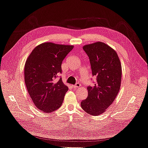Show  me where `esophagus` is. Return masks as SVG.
Returning <instances> with one entry per match:
<instances>
[{
	"label": "esophagus",
	"mask_w": 148,
	"mask_h": 148,
	"mask_svg": "<svg viewBox=\"0 0 148 148\" xmlns=\"http://www.w3.org/2000/svg\"><path fill=\"white\" fill-rule=\"evenodd\" d=\"M80 86H81V84H80L79 83H77L76 84L73 85V88L74 89H77V88H79V87H80Z\"/></svg>",
	"instance_id": "1"
}]
</instances>
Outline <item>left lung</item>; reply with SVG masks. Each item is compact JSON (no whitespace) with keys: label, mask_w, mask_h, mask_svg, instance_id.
Wrapping results in <instances>:
<instances>
[{"label":"left lung","mask_w":148,"mask_h":148,"mask_svg":"<svg viewBox=\"0 0 148 148\" xmlns=\"http://www.w3.org/2000/svg\"><path fill=\"white\" fill-rule=\"evenodd\" d=\"M89 57L96 82L88 86V95L81 102L88 114L99 115L112 104L118 95L122 80V66L117 52L107 44L96 42L83 47Z\"/></svg>","instance_id":"1"}]
</instances>
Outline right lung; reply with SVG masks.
<instances>
[{
  "mask_svg": "<svg viewBox=\"0 0 148 148\" xmlns=\"http://www.w3.org/2000/svg\"><path fill=\"white\" fill-rule=\"evenodd\" d=\"M73 46L44 42L36 47L25 65V82L36 108L51 113L62 106L68 87L62 78V63Z\"/></svg>",
  "mask_w": 148,
  "mask_h": 148,
  "instance_id": "obj_1",
  "label": "right lung"
}]
</instances>
